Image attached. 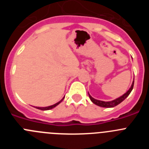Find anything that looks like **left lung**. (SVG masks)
I'll return each instance as SVG.
<instances>
[{"mask_svg":"<svg viewBox=\"0 0 149 149\" xmlns=\"http://www.w3.org/2000/svg\"><path fill=\"white\" fill-rule=\"evenodd\" d=\"M134 81H133L132 84H131V86L130 87V89H129L125 93V94L122 95V96H120V97H119V98H116V99L110 101H100V100H97L95 99V98H93V97L89 94V93H88V94H89V98H90L91 101H92V102L94 103L95 104L98 105V106L99 107H107V108H110V107H114L116 106V105L119 104L121 102H122V101L125 99L127 96L130 95V93H131V91H132L133 87H134Z\"/></svg>","mask_w":149,"mask_h":149,"instance_id":"8db88e82","label":"left lung"}]
</instances>
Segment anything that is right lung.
<instances>
[{
    "label": "right lung",
    "instance_id": "right-lung-1",
    "mask_svg": "<svg viewBox=\"0 0 149 149\" xmlns=\"http://www.w3.org/2000/svg\"><path fill=\"white\" fill-rule=\"evenodd\" d=\"M64 98H65V96L63 97V98H62L61 100H60V101H58L57 103L54 104L53 105H51V106H48V107H36V108L39 109V110H51V109H53L54 107H55L56 106H57V105L59 104H60L62 102V101H63V99H64Z\"/></svg>",
    "mask_w": 149,
    "mask_h": 149
}]
</instances>
